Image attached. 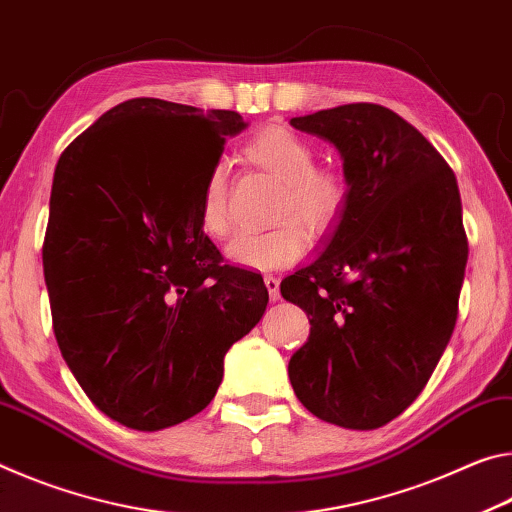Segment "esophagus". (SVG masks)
<instances>
[{
  "label": "esophagus",
  "instance_id": "1",
  "mask_svg": "<svg viewBox=\"0 0 512 512\" xmlns=\"http://www.w3.org/2000/svg\"><path fill=\"white\" fill-rule=\"evenodd\" d=\"M265 288H267V292H270V299H272V301H279V297H281L279 279H274V276L267 274V276H265Z\"/></svg>",
  "mask_w": 512,
  "mask_h": 512
}]
</instances>
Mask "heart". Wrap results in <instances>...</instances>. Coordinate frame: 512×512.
<instances>
[{
  "instance_id": "b5f03b06",
  "label": "heart",
  "mask_w": 512,
  "mask_h": 512,
  "mask_svg": "<svg viewBox=\"0 0 512 512\" xmlns=\"http://www.w3.org/2000/svg\"><path fill=\"white\" fill-rule=\"evenodd\" d=\"M242 154L251 165L281 181L274 208V217L281 222L267 231L240 233L229 242L226 256L251 270L288 267L304 256L308 233L322 236L345 213L349 181L335 167L315 165L317 152L311 142L283 127L256 133ZM199 224L213 238L231 233L229 170L224 163H217L201 183Z\"/></svg>"
}]
</instances>
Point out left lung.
<instances>
[{
    "label": "left lung",
    "instance_id": "8db88e82",
    "mask_svg": "<svg viewBox=\"0 0 512 512\" xmlns=\"http://www.w3.org/2000/svg\"><path fill=\"white\" fill-rule=\"evenodd\" d=\"M345 158L349 201L311 265L281 281L311 333L290 358L297 399L345 429H379L429 383L458 317L467 236L456 174L379 104L292 117Z\"/></svg>",
    "mask_w": 512,
    "mask_h": 512
}]
</instances>
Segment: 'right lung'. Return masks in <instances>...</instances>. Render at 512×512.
<instances>
[{
	"instance_id": "add662e5",
	"label": "right lung",
	"mask_w": 512,
	"mask_h": 512,
	"mask_svg": "<svg viewBox=\"0 0 512 512\" xmlns=\"http://www.w3.org/2000/svg\"><path fill=\"white\" fill-rule=\"evenodd\" d=\"M240 113L138 97L58 158L43 245L58 349L88 399L158 431L211 404L224 354L261 320L263 276L226 265L199 190Z\"/></svg>"
}]
</instances>
